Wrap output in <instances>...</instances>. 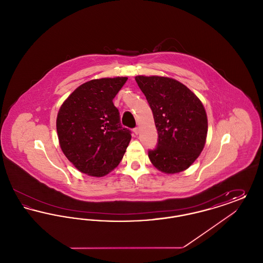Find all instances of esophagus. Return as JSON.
I'll list each match as a JSON object with an SVG mask.
<instances>
[{"mask_svg":"<svg viewBox=\"0 0 263 263\" xmlns=\"http://www.w3.org/2000/svg\"><path fill=\"white\" fill-rule=\"evenodd\" d=\"M133 131H134V133H135L136 135H138V134L140 133V129H139L138 127H136V128H134V130H133Z\"/></svg>","mask_w":263,"mask_h":263,"instance_id":"1","label":"esophagus"}]
</instances>
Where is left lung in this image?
<instances>
[{
  "label": "left lung",
  "mask_w": 263,
  "mask_h": 263,
  "mask_svg": "<svg viewBox=\"0 0 263 263\" xmlns=\"http://www.w3.org/2000/svg\"><path fill=\"white\" fill-rule=\"evenodd\" d=\"M139 88L150 104L159 135L149 159L160 172L174 175L187 170L206 143L208 120L197 96L175 79L136 76Z\"/></svg>",
  "instance_id": "obj_1"
}]
</instances>
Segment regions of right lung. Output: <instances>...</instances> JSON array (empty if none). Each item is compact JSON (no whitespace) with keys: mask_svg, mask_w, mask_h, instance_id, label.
<instances>
[{"mask_svg":"<svg viewBox=\"0 0 263 263\" xmlns=\"http://www.w3.org/2000/svg\"><path fill=\"white\" fill-rule=\"evenodd\" d=\"M127 77L101 78L81 85L64 101L56 128L66 158L83 174L101 177L122 160L131 134L120 124L113 99Z\"/></svg>","mask_w":263,"mask_h":263,"instance_id":"add662e5","label":"right lung"}]
</instances>
